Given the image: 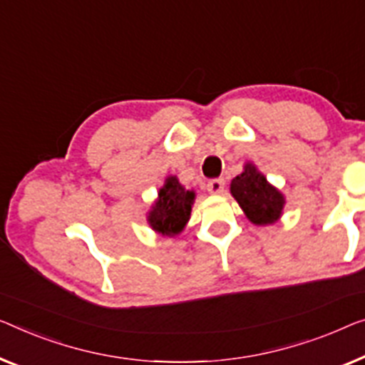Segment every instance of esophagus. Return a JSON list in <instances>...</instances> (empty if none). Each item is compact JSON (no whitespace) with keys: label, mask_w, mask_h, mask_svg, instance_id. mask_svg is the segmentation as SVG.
<instances>
[{"label":"esophagus","mask_w":365,"mask_h":365,"mask_svg":"<svg viewBox=\"0 0 365 365\" xmlns=\"http://www.w3.org/2000/svg\"><path fill=\"white\" fill-rule=\"evenodd\" d=\"M208 192L213 195H220L225 192V180L222 178H213L208 182Z\"/></svg>","instance_id":"obj_1"}]
</instances>
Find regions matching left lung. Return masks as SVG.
Returning <instances> with one entry per match:
<instances>
[{
  "mask_svg": "<svg viewBox=\"0 0 365 365\" xmlns=\"http://www.w3.org/2000/svg\"><path fill=\"white\" fill-rule=\"evenodd\" d=\"M231 193L254 225H272L279 220L285 203L279 190L251 164L231 182Z\"/></svg>",
  "mask_w": 365,
  "mask_h": 365,
  "instance_id": "8db88e82",
  "label": "left lung"
}]
</instances>
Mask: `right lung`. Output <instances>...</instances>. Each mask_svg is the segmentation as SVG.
<instances>
[{"label":"right lung","mask_w":365,"mask_h":365,"mask_svg":"<svg viewBox=\"0 0 365 365\" xmlns=\"http://www.w3.org/2000/svg\"><path fill=\"white\" fill-rule=\"evenodd\" d=\"M195 193L185 190L177 177H168L160 188L159 200L149 213V225L165 236H175L187 225Z\"/></svg>","instance_id":"1"}]
</instances>
